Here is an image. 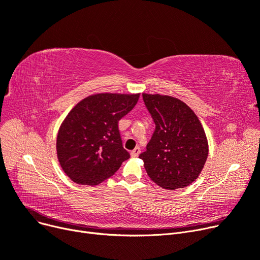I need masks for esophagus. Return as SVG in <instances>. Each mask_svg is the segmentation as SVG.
<instances>
[{"label":"esophagus","instance_id":"esophagus-1","mask_svg":"<svg viewBox=\"0 0 260 260\" xmlns=\"http://www.w3.org/2000/svg\"><path fill=\"white\" fill-rule=\"evenodd\" d=\"M140 153H141V149H140V147H136V148H134L131 152H130V154H131V156L132 157H137L140 155Z\"/></svg>","mask_w":260,"mask_h":260}]
</instances>
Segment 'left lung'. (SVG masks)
<instances>
[{
	"label": "left lung",
	"instance_id": "1",
	"mask_svg": "<svg viewBox=\"0 0 260 260\" xmlns=\"http://www.w3.org/2000/svg\"><path fill=\"white\" fill-rule=\"evenodd\" d=\"M155 131L140 155L152 181L164 189L186 188L202 173L209 153L200 118L182 101L162 94L143 93Z\"/></svg>",
	"mask_w": 260,
	"mask_h": 260
}]
</instances>
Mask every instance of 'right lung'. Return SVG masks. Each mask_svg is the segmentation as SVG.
I'll return each mask as SVG.
<instances>
[{"instance_id":"right-lung-1","label":"right lung","mask_w":260,"mask_h":260,"mask_svg":"<svg viewBox=\"0 0 260 260\" xmlns=\"http://www.w3.org/2000/svg\"><path fill=\"white\" fill-rule=\"evenodd\" d=\"M141 93H96L76 104L59 126L56 155L66 175L79 185L98 186L130 157L118 121Z\"/></svg>"}]
</instances>
